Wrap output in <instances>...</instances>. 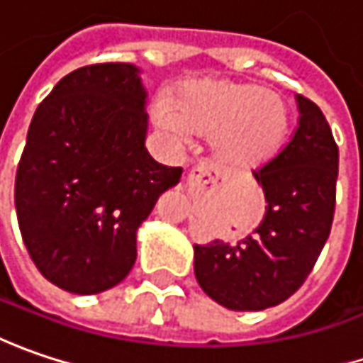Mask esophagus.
Wrapping results in <instances>:
<instances>
[{
  "label": "esophagus",
  "instance_id": "34e87169",
  "mask_svg": "<svg viewBox=\"0 0 363 363\" xmlns=\"http://www.w3.org/2000/svg\"><path fill=\"white\" fill-rule=\"evenodd\" d=\"M217 170L213 168V164L209 162H199L197 166H193L191 170H189V186L191 189H199V186H205V184H209V182L217 181Z\"/></svg>",
  "mask_w": 363,
  "mask_h": 363
}]
</instances>
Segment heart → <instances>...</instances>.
<instances>
[{"mask_svg":"<svg viewBox=\"0 0 363 363\" xmlns=\"http://www.w3.org/2000/svg\"><path fill=\"white\" fill-rule=\"evenodd\" d=\"M152 118L174 142H186L191 132L211 135L217 158L233 168L268 162L289 132V109L280 95L233 81L186 83L177 101L158 95Z\"/></svg>","mask_w":363,"mask_h":363,"instance_id":"b5f03b06","label":"heart"}]
</instances>
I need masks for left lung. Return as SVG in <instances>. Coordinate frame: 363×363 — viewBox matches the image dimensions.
I'll return each instance as SVG.
<instances>
[{
  "instance_id": "1",
  "label": "left lung",
  "mask_w": 363,
  "mask_h": 363,
  "mask_svg": "<svg viewBox=\"0 0 363 363\" xmlns=\"http://www.w3.org/2000/svg\"><path fill=\"white\" fill-rule=\"evenodd\" d=\"M291 142L254 170L266 197L262 223L238 244L195 245V276L231 311L276 307L303 286L329 238L335 213L339 150L317 103L296 95Z\"/></svg>"
}]
</instances>
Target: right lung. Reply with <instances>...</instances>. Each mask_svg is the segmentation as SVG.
Listing matches in <instances>:
<instances>
[{"label":"right lung","mask_w":363,"mask_h":363,"mask_svg":"<svg viewBox=\"0 0 363 363\" xmlns=\"http://www.w3.org/2000/svg\"><path fill=\"white\" fill-rule=\"evenodd\" d=\"M146 91L134 65H87L40 103L16 172V213L40 274L97 294L134 266L135 231L181 166L152 160Z\"/></svg>","instance_id":"right-lung-1"}]
</instances>
